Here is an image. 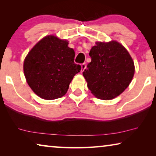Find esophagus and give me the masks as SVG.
<instances>
[{
    "instance_id": "esophagus-1",
    "label": "esophagus",
    "mask_w": 156,
    "mask_h": 156,
    "mask_svg": "<svg viewBox=\"0 0 156 156\" xmlns=\"http://www.w3.org/2000/svg\"><path fill=\"white\" fill-rule=\"evenodd\" d=\"M85 69H86V64L85 63H83V64L81 65V72H83Z\"/></svg>"
}]
</instances>
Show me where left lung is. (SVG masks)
Listing matches in <instances>:
<instances>
[{
  "instance_id": "8db88e82",
  "label": "left lung",
  "mask_w": 156,
  "mask_h": 156,
  "mask_svg": "<svg viewBox=\"0 0 156 156\" xmlns=\"http://www.w3.org/2000/svg\"><path fill=\"white\" fill-rule=\"evenodd\" d=\"M91 58L83 73L91 93L97 98L112 100L128 87L135 73L129 51L116 41L96 42Z\"/></svg>"
}]
</instances>
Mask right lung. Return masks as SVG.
I'll return each instance as SVG.
<instances>
[{
  "label": "right lung",
  "instance_id": "right-lung-1",
  "mask_svg": "<svg viewBox=\"0 0 156 156\" xmlns=\"http://www.w3.org/2000/svg\"><path fill=\"white\" fill-rule=\"evenodd\" d=\"M69 41L54 35L39 41L26 56L23 71L26 81L37 96L55 100L65 96L80 65L74 63V50Z\"/></svg>",
  "mask_w": 156,
  "mask_h": 156
}]
</instances>
